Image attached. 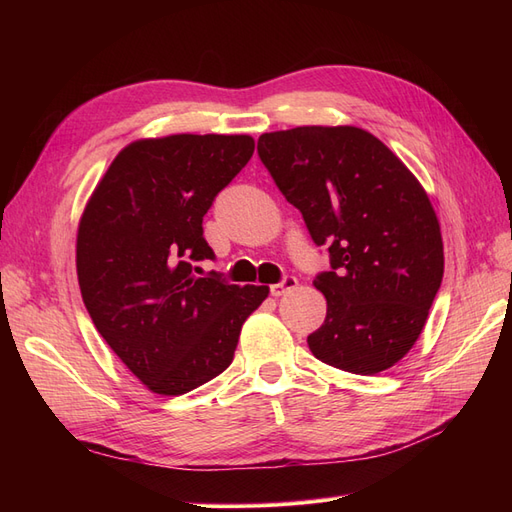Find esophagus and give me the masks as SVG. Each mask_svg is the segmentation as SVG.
<instances>
[{"instance_id": "34e87169", "label": "esophagus", "mask_w": 512, "mask_h": 512, "mask_svg": "<svg viewBox=\"0 0 512 512\" xmlns=\"http://www.w3.org/2000/svg\"><path fill=\"white\" fill-rule=\"evenodd\" d=\"M297 284H299L297 277H294V275H284L280 282L271 286V294H273V297H282V294H286L288 290L297 288Z\"/></svg>"}]
</instances>
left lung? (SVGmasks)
I'll return each instance as SVG.
<instances>
[{
    "mask_svg": "<svg viewBox=\"0 0 512 512\" xmlns=\"http://www.w3.org/2000/svg\"><path fill=\"white\" fill-rule=\"evenodd\" d=\"M258 156L329 254L331 269L314 280L327 318L309 350L350 374L393 367L421 335L444 273L440 224L421 183L352 126L262 134Z\"/></svg>",
    "mask_w": 512,
    "mask_h": 512,
    "instance_id": "1",
    "label": "left lung"
}]
</instances>
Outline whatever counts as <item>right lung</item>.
<instances>
[{"label":"right lung","instance_id":"right-lung-1","mask_svg":"<svg viewBox=\"0 0 512 512\" xmlns=\"http://www.w3.org/2000/svg\"><path fill=\"white\" fill-rule=\"evenodd\" d=\"M254 153L252 136L175 134L128 145L87 203L76 273L98 333L147 389L183 395L232 363L269 286L200 275L203 218Z\"/></svg>","mask_w":512,"mask_h":512}]
</instances>
